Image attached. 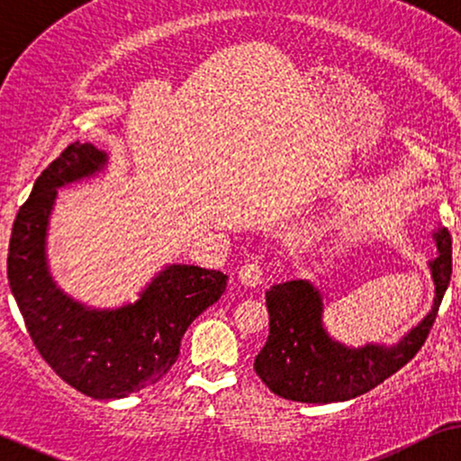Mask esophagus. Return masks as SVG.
<instances>
[{"instance_id":"esophagus-1","label":"esophagus","mask_w":461,"mask_h":461,"mask_svg":"<svg viewBox=\"0 0 461 461\" xmlns=\"http://www.w3.org/2000/svg\"><path fill=\"white\" fill-rule=\"evenodd\" d=\"M261 267L257 266V263H247V266H242L240 272H238V280H240L242 286L255 288L261 285Z\"/></svg>"}]
</instances>
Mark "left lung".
<instances>
[{
  "label": "left lung",
  "instance_id": "obj_1",
  "mask_svg": "<svg viewBox=\"0 0 461 461\" xmlns=\"http://www.w3.org/2000/svg\"><path fill=\"white\" fill-rule=\"evenodd\" d=\"M438 257L430 261L434 305L394 346L348 348L322 327L321 291L308 280L274 285L266 293L269 335L255 358V371L274 394L294 402H343L369 392L402 369L428 339L451 280V236L434 234Z\"/></svg>",
  "mask_w": 461,
  "mask_h": 461
}]
</instances>
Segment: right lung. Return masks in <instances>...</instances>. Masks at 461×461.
Masks as SVG:
<instances>
[{"mask_svg":"<svg viewBox=\"0 0 461 461\" xmlns=\"http://www.w3.org/2000/svg\"><path fill=\"white\" fill-rule=\"evenodd\" d=\"M107 153L90 143L67 147L38 176L18 208L8 249V280L41 358L82 394L126 398L156 384L179 356L189 324L223 294L227 276L198 266L164 267L134 303L92 310L65 294L46 259L57 189L101 173Z\"/></svg>","mask_w":461,"mask_h":461,"instance_id":"1","label":"right lung"}]
</instances>
